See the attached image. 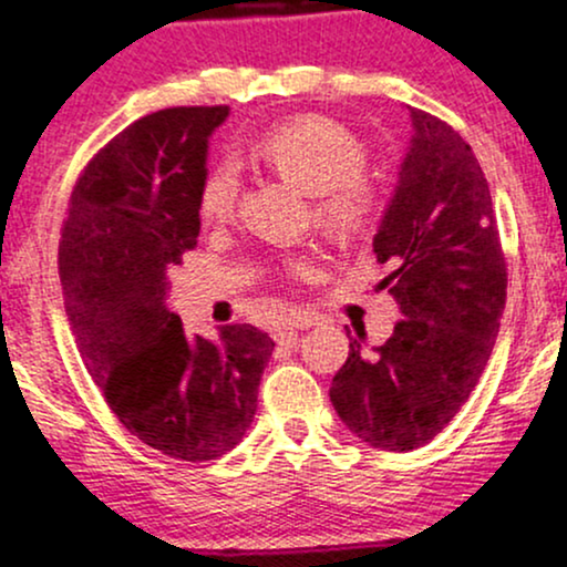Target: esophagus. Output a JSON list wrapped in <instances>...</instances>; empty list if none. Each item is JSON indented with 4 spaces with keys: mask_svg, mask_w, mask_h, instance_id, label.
<instances>
[{
    "mask_svg": "<svg viewBox=\"0 0 567 567\" xmlns=\"http://www.w3.org/2000/svg\"><path fill=\"white\" fill-rule=\"evenodd\" d=\"M311 317L301 315V311H290V315H285L282 320L275 324V341L279 343H296V336L301 333V330L311 328Z\"/></svg>",
    "mask_w": 567,
    "mask_h": 567,
    "instance_id": "34e87169",
    "label": "esophagus"
}]
</instances>
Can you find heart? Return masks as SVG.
Segmentation results:
<instances>
[{
    "instance_id": "b5f03b06",
    "label": "heart",
    "mask_w": 567,
    "mask_h": 567,
    "mask_svg": "<svg viewBox=\"0 0 567 567\" xmlns=\"http://www.w3.org/2000/svg\"><path fill=\"white\" fill-rule=\"evenodd\" d=\"M252 152L285 181L315 197V224L338 243H351L375 220L379 202L373 188L360 178L368 159L365 148L338 122L298 116L261 135ZM237 194L239 167L231 159L216 162L199 184V216L205 220L229 218ZM315 269L311 258L290 261V271L298 277H311Z\"/></svg>"
}]
</instances>
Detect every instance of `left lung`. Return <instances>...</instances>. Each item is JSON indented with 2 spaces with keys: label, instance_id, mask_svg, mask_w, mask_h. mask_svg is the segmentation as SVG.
<instances>
[{
  "label": "left lung",
  "instance_id": "1",
  "mask_svg": "<svg viewBox=\"0 0 567 567\" xmlns=\"http://www.w3.org/2000/svg\"><path fill=\"white\" fill-rule=\"evenodd\" d=\"M410 146L373 250L405 320L383 347L349 338L330 402L368 445H426L470 400L496 343L506 264L491 188L472 146L437 116L410 109Z\"/></svg>",
  "mask_w": 567,
  "mask_h": 567
}]
</instances>
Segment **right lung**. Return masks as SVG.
<instances>
[{
	"label": "right lung",
	"instance_id": "1",
	"mask_svg": "<svg viewBox=\"0 0 567 567\" xmlns=\"http://www.w3.org/2000/svg\"><path fill=\"white\" fill-rule=\"evenodd\" d=\"M229 106H181L122 130L71 192L58 269L84 368L130 434L171 458L213 461L245 437L269 333H186L165 306L171 271L199 237L210 135Z\"/></svg>",
	"mask_w": 567,
	"mask_h": 567
}]
</instances>
